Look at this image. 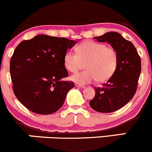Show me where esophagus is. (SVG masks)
<instances>
[{
	"mask_svg": "<svg viewBox=\"0 0 152 152\" xmlns=\"http://www.w3.org/2000/svg\"><path fill=\"white\" fill-rule=\"evenodd\" d=\"M75 85H76V87H79V88H82V89L85 88V86H83V85H80V84H75Z\"/></svg>",
	"mask_w": 152,
	"mask_h": 152,
	"instance_id": "esophagus-1",
	"label": "esophagus"
}]
</instances>
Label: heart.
Wrapping results in <instances>:
<instances>
[{"instance_id": "obj_1", "label": "heart", "mask_w": 152, "mask_h": 152, "mask_svg": "<svg viewBox=\"0 0 152 152\" xmlns=\"http://www.w3.org/2000/svg\"><path fill=\"white\" fill-rule=\"evenodd\" d=\"M64 65L76 73L85 63L87 71L73 74L71 79L80 85L97 81L105 82L114 73L118 65V54L112 47L92 41H86L76 47V54L68 51L64 55Z\"/></svg>"}]
</instances>
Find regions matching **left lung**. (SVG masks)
Masks as SVG:
<instances>
[{
	"label": "left lung",
	"instance_id": "1",
	"mask_svg": "<svg viewBox=\"0 0 152 152\" xmlns=\"http://www.w3.org/2000/svg\"><path fill=\"white\" fill-rule=\"evenodd\" d=\"M95 39L111 44L118 54V65L103 87H95V97L89 105L98 112H114L127 104L136 92L141 71L140 57L133 44L116 32H108Z\"/></svg>",
	"mask_w": 152,
	"mask_h": 152
}]
</instances>
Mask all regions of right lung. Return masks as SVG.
Returning a JSON list of instances; mask_svg holds the SVG:
<instances>
[{
    "label": "right lung",
    "instance_id": "add662e5",
    "mask_svg": "<svg viewBox=\"0 0 152 152\" xmlns=\"http://www.w3.org/2000/svg\"><path fill=\"white\" fill-rule=\"evenodd\" d=\"M77 41L66 38L38 35L22 41L10 61L13 90L24 106L38 114H50L63 105L74 87L68 77L64 55Z\"/></svg>",
    "mask_w": 152,
    "mask_h": 152
}]
</instances>
